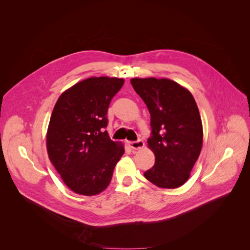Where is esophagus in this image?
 <instances>
[{
	"label": "esophagus",
	"instance_id": "34e87169",
	"mask_svg": "<svg viewBox=\"0 0 250 250\" xmlns=\"http://www.w3.org/2000/svg\"><path fill=\"white\" fill-rule=\"evenodd\" d=\"M129 147L132 149L138 150V149H142L145 145V143H144L143 140H138V141H134V142H129Z\"/></svg>",
	"mask_w": 250,
	"mask_h": 250
}]
</instances>
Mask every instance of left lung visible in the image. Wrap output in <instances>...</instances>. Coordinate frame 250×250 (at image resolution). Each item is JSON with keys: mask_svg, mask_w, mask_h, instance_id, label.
Masks as SVG:
<instances>
[{"mask_svg": "<svg viewBox=\"0 0 250 250\" xmlns=\"http://www.w3.org/2000/svg\"><path fill=\"white\" fill-rule=\"evenodd\" d=\"M151 115L148 145L155 164L144 173L154 185L176 188L185 185L203 146V125L190 92L169 79L130 80Z\"/></svg>", "mask_w": 250, "mask_h": 250, "instance_id": "1", "label": "left lung"}]
</instances>
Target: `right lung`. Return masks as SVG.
<instances>
[{
    "mask_svg": "<svg viewBox=\"0 0 250 250\" xmlns=\"http://www.w3.org/2000/svg\"><path fill=\"white\" fill-rule=\"evenodd\" d=\"M124 79L92 77L64 91L52 110L46 135L49 160L71 190L94 195L109 185L123 144L109 139L107 110Z\"/></svg>",
    "mask_w": 250,
    "mask_h": 250,
    "instance_id": "add662e5",
    "label": "right lung"
}]
</instances>
